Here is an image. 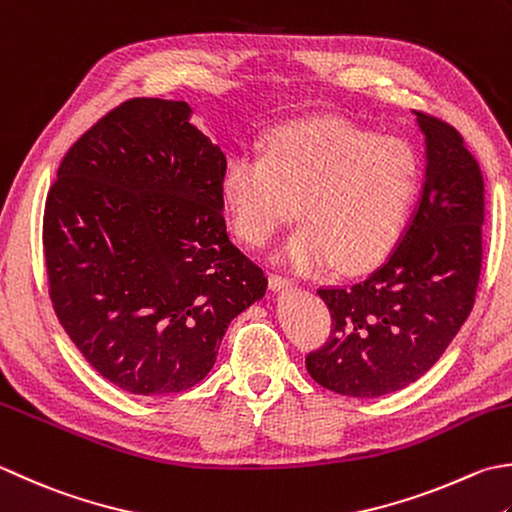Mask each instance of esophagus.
Returning <instances> with one entry per match:
<instances>
[{
  "label": "esophagus",
  "instance_id": "34e87169",
  "mask_svg": "<svg viewBox=\"0 0 512 512\" xmlns=\"http://www.w3.org/2000/svg\"><path fill=\"white\" fill-rule=\"evenodd\" d=\"M268 284H270V288H273V290H288V288L295 286V279L288 277V275L273 273V275L268 277Z\"/></svg>",
  "mask_w": 512,
  "mask_h": 512
}]
</instances>
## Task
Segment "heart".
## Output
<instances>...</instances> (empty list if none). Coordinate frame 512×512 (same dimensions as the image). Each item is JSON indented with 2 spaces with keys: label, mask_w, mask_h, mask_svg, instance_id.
<instances>
[{
  "label": "heart",
  "mask_w": 512,
  "mask_h": 512,
  "mask_svg": "<svg viewBox=\"0 0 512 512\" xmlns=\"http://www.w3.org/2000/svg\"><path fill=\"white\" fill-rule=\"evenodd\" d=\"M422 186V166L404 139L377 137L339 119H302L268 137L266 153L228 159L222 195L230 226L262 246L295 215L279 257L297 270L373 268L393 253Z\"/></svg>",
  "instance_id": "obj_1"
}]
</instances>
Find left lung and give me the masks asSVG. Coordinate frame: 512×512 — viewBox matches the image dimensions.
Returning <instances> with one entry per match:
<instances>
[{
    "label": "left lung",
    "instance_id": "1",
    "mask_svg": "<svg viewBox=\"0 0 512 512\" xmlns=\"http://www.w3.org/2000/svg\"><path fill=\"white\" fill-rule=\"evenodd\" d=\"M415 115L426 137V179L397 248L359 282L317 290L333 330L306 368L339 395L382 397L413 384L444 355L475 304L482 170L453 126Z\"/></svg>",
    "mask_w": 512,
    "mask_h": 512
}]
</instances>
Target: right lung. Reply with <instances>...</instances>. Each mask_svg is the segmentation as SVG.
<instances>
[{"label":"right lung","mask_w":512,"mask_h":512,"mask_svg":"<svg viewBox=\"0 0 512 512\" xmlns=\"http://www.w3.org/2000/svg\"><path fill=\"white\" fill-rule=\"evenodd\" d=\"M186 102L137 97L70 146L44 210L59 324L126 393H182L210 373L228 324L266 293L230 242L224 150Z\"/></svg>","instance_id":"right-lung-1"}]
</instances>
